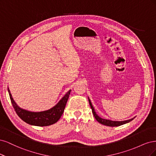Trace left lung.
<instances>
[{
    "mask_svg": "<svg viewBox=\"0 0 156 156\" xmlns=\"http://www.w3.org/2000/svg\"><path fill=\"white\" fill-rule=\"evenodd\" d=\"M89 102L90 106H91V108L92 112L93 113L94 117H95V119H96V120H97L98 122L101 123L102 124H104V125H105V126H119L122 125V124H124L126 123H128V122H129L130 121H132V120L134 119V118H133V119H129V120H124V121H112V120H107V119H102V118H100V117H98V115H97L96 112H94V109L93 106L92 105V104H91V101H90L89 99Z\"/></svg>",
    "mask_w": 156,
    "mask_h": 156,
    "instance_id": "1",
    "label": "left lung"
}]
</instances>
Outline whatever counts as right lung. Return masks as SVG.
Segmentation results:
<instances>
[{
  "instance_id": "right-lung-1",
  "label": "right lung",
  "mask_w": 156,
  "mask_h": 156,
  "mask_svg": "<svg viewBox=\"0 0 156 156\" xmlns=\"http://www.w3.org/2000/svg\"><path fill=\"white\" fill-rule=\"evenodd\" d=\"M8 90L12 105L18 116L25 122L37 126H47L58 121L64 112L65 105L71 93L70 90L54 107L47 111L31 112L19 108L13 100L9 88H8Z\"/></svg>"
}]
</instances>
